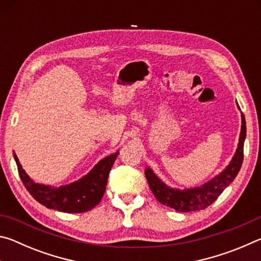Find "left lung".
Listing matches in <instances>:
<instances>
[{
    "label": "left lung",
    "instance_id": "1",
    "mask_svg": "<svg viewBox=\"0 0 261 261\" xmlns=\"http://www.w3.org/2000/svg\"><path fill=\"white\" fill-rule=\"evenodd\" d=\"M238 109L241 110L237 103ZM242 126L240 140H238L237 149L229 165L221 171L219 175L214 176L208 182L204 183L200 187H194L189 189H176L170 188L165 182L158 177L155 173L149 167L145 169V176H146L149 189L153 192L154 197L161 204L166 205L170 208H174L177 212H194L205 210L211 204L218 199V197L223 192V190L232 183L233 178L236 177L240 171L243 156H244V141L246 138V123L244 114L241 113Z\"/></svg>",
    "mask_w": 261,
    "mask_h": 261
}]
</instances>
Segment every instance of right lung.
I'll return each mask as SVG.
<instances>
[{
	"label": "right lung",
	"mask_w": 261,
	"mask_h": 261,
	"mask_svg": "<svg viewBox=\"0 0 261 261\" xmlns=\"http://www.w3.org/2000/svg\"><path fill=\"white\" fill-rule=\"evenodd\" d=\"M118 153L120 152L103 158L82 178L61 187L35 183L25 173L15 153L14 158L21 182L38 202L46 206L47 208L64 212V213H84L94 208L102 199L109 171Z\"/></svg>",
	"instance_id": "right-lung-1"
}]
</instances>
